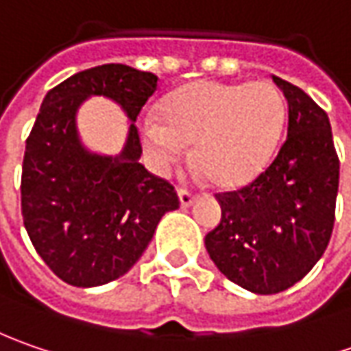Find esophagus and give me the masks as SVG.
Instances as JSON below:
<instances>
[{
  "mask_svg": "<svg viewBox=\"0 0 351 351\" xmlns=\"http://www.w3.org/2000/svg\"><path fill=\"white\" fill-rule=\"evenodd\" d=\"M178 199H180V206L182 208H188V206H192V202H194V194H190L188 190H184V188H180L178 190Z\"/></svg>",
  "mask_w": 351,
  "mask_h": 351,
  "instance_id": "esophagus-1",
  "label": "esophagus"
}]
</instances>
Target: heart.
Segmentation results:
<instances>
[{
	"label": "heart",
	"mask_w": 351,
	"mask_h": 351,
	"mask_svg": "<svg viewBox=\"0 0 351 351\" xmlns=\"http://www.w3.org/2000/svg\"><path fill=\"white\" fill-rule=\"evenodd\" d=\"M159 118H143L139 139L155 171L167 173L194 143V161L219 188L250 182L266 169L285 126V101L270 81H198L165 97Z\"/></svg>",
	"instance_id": "b5f03b06"
}]
</instances>
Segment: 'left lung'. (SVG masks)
Returning <instances> with one entry per match:
<instances>
[{"mask_svg": "<svg viewBox=\"0 0 351 351\" xmlns=\"http://www.w3.org/2000/svg\"><path fill=\"white\" fill-rule=\"evenodd\" d=\"M272 79L287 101V139L252 184L217 196L221 223L206 235L217 270L258 295L291 287L324 254L340 176L326 112L299 87Z\"/></svg>", "mask_w": 351, "mask_h": 351, "instance_id": "left-lung-1", "label": "left lung"}]
</instances>
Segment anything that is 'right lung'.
<instances>
[{"mask_svg":"<svg viewBox=\"0 0 351 351\" xmlns=\"http://www.w3.org/2000/svg\"><path fill=\"white\" fill-rule=\"evenodd\" d=\"M155 91L157 75L149 71L104 64L44 97L25 147L21 210L34 250L66 284L97 287L124 276L161 217L178 208L175 188L139 163L134 122ZM91 96L127 114V141L116 156L91 152L78 136L77 112Z\"/></svg>","mask_w":351,"mask_h":351,"instance_id":"1","label":"right lung"}]
</instances>
